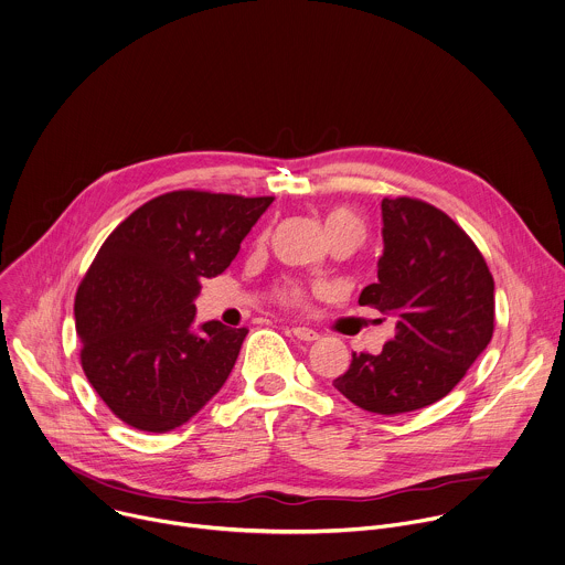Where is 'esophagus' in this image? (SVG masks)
<instances>
[{
  "label": "esophagus",
  "instance_id": "1",
  "mask_svg": "<svg viewBox=\"0 0 565 565\" xmlns=\"http://www.w3.org/2000/svg\"><path fill=\"white\" fill-rule=\"evenodd\" d=\"M290 332H292L299 341H317V339H319V332H315L312 328H301V326H299V328H292Z\"/></svg>",
  "mask_w": 565,
  "mask_h": 565
}]
</instances>
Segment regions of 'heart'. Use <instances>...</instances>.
Listing matches in <instances>:
<instances>
[{"mask_svg": "<svg viewBox=\"0 0 565 565\" xmlns=\"http://www.w3.org/2000/svg\"><path fill=\"white\" fill-rule=\"evenodd\" d=\"M326 228H328L330 239L337 237V235H343V233H359V235H363V222L359 220V215L352 213L350 209H343V206H337V209L328 211ZM286 301L301 303L303 301V292L299 288H290V290H286Z\"/></svg>", "mask_w": 565, "mask_h": 565, "instance_id": "1", "label": "heart"}]
</instances>
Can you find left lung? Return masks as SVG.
Returning a JSON list of instances; mask_svg holds the SVG:
<instances>
[{
  "mask_svg": "<svg viewBox=\"0 0 565 565\" xmlns=\"http://www.w3.org/2000/svg\"><path fill=\"white\" fill-rule=\"evenodd\" d=\"M379 281L359 303L396 317L381 354H352L334 387L356 407L396 416L445 398L487 350L495 321L493 275L473 239L440 209L385 198Z\"/></svg>",
  "mask_w": 565,
  "mask_h": 565,
  "instance_id": "8db88e82",
  "label": "left lung"
}]
</instances>
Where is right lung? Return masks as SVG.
<instances>
[{
  "instance_id": "obj_1",
  "label": "right lung",
  "mask_w": 565,
  "mask_h": 565,
  "mask_svg": "<svg viewBox=\"0 0 565 565\" xmlns=\"http://www.w3.org/2000/svg\"><path fill=\"white\" fill-rule=\"evenodd\" d=\"M275 198L171 191L138 206L103 242L74 299L81 367L125 425L164 434L226 383L246 328L193 332L204 277L224 273Z\"/></svg>"
}]
</instances>
